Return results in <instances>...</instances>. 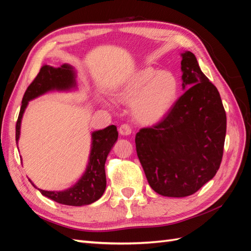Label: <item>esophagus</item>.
Segmentation results:
<instances>
[{"label":"esophagus","instance_id":"1","mask_svg":"<svg viewBox=\"0 0 251 251\" xmlns=\"http://www.w3.org/2000/svg\"><path fill=\"white\" fill-rule=\"evenodd\" d=\"M119 131L122 136H128L131 134V128L128 124H123L120 126Z\"/></svg>","mask_w":251,"mask_h":251}]
</instances>
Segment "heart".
I'll return each mask as SVG.
<instances>
[{"instance_id":"heart-1","label":"heart","mask_w":251,"mask_h":251,"mask_svg":"<svg viewBox=\"0 0 251 251\" xmlns=\"http://www.w3.org/2000/svg\"><path fill=\"white\" fill-rule=\"evenodd\" d=\"M179 81L174 73L146 67L132 73L115 96L123 103L132 102L136 121L153 125L173 110L179 98Z\"/></svg>"}]
</instances>
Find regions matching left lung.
Masks as SVG:
<instances>
[{
	"label": "left lung",
	"mask_w": 251,
	"mask_h": 251,
	"mask_svg": "<svg viewBox=\"0 0 251 251\" xmlns=\"http://www.w3.org/2000/svg\"><path fill=\"white\" fill-rule=\"evenodd\" d=\"M181 60L188 88L158 124L136 135L137 155L151 188L163 196L194 194L215 177L223 156L226 114L217 87L193 52Z\"/></svg>",
	"instance_id": "1"
}]
</instances>
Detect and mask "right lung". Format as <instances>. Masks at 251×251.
Instances as JSON below:
<instances>
[{
	"mask_svg": "<svg viewBox=\"0 0 251 251\" xmlns=\"http://www.w3.org/2000/svg\"><path fill=\"white\" fill-rule=\"evenodd\" d=\"M75 87V72L69 65L60 68L43 66L24 95L23 102L16 123V142L18 143L20 135V124L24 112L30 100L43 95L50 90H67ZM119 137L116 126L111 125L104 129L94 131L92 134V150L86 172L72 188L66 191L52 192L40 190L44 196L62 205L83 206L89 205L99 200L104 193L106 186L104 164ZM32 183V181L30 180ZM32 185L35 186L33 183ZM36 188V186H35Z\"/></svg>",
	"mask_w": 251,
	"mask_h": 251,
	"instance_id": "1",
	"label": "right lung"
}]
</instances>
